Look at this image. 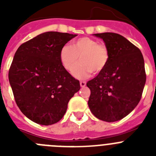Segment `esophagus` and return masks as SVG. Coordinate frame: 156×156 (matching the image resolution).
I'll use <instances>...</instances> for the list:
<instances>
[{
	"label": "esophagus",
	"mask_w": 156,
	"mask_h": 156,
	"mask_svg": "<svg viewBox=\"0 0 156 156\" xmlns=\"http://www.w3.org/2000/svg\"><path fill=\"white\" fill-rule=\"evenodd\" d=\"M80 86L82 87H83L86 86V82H85V81H80Z\"/></svg>",
	"instance_id": "1"
}]
</instances>
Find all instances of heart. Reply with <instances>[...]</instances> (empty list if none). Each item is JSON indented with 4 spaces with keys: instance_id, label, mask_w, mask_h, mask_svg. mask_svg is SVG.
Instances as JSON below:
<instances>
[{
    "instance_id": "heart-1",
    "label": "heart",
    "mask_w": 156,
    "mask_h": 156,
    "mask_svg": "<svg viewBox=\"0 0 156 156\" xmlns=\"http://www.w3.org/2000/svg\"><path fill=\"white\" fill-rule=\"evenodd\" d=\"M81 62L73 71L78 79H85L94 74L101 73L107 67L110 53L103 44L88 37H80L73 41L71 46L65 44L59 51V59L67 71H72L79 61Z\"/></svg>"
}]
</instances>
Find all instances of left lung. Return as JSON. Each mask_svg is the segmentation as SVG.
<instances>
[{
  "mask_svg": "<svg viewBox=\"0 0 156 156\" xmlns=\"http://www.w3.org/2000/svg\"><path fill=\"white\" fill-rule=\"evenodd\" d=\"M94 35L104 41L110 58L105 69L87 83L90 90L88 106L98 119L115 122L131 112L141 98L146 82L144 58L119 34Z\"/></svg>",
  "mask_w": 156,
  "mask_h": 156,
  "instance_id": "1",
  "label": "left lung"
}]
</instances>
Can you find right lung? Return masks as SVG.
<instances>
[{
	"label": "right lung",
	"mask_w": 156,
	"mask_h": 156,
	"mask_svg": "<svg viewBox=\"0 0 156 156\" xmlns=\"http://www.w3.org/2000/svg\"><path fill=\"white\" fill-rule=\"evenodd\" d=\"M76 34L46 32L23 43L8 72L16 105L27 118L41 125L56 123L80 89L78 80L59 59L62 47Z\"/></svg>",
	"instance_id": "add662e5"
}]
</instances>
